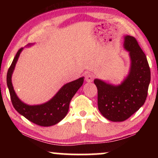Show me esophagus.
I'll return each instance as SVG.
<instances>
[{
    "instance_id": "1",
    "label": "esophagus",
    "mask_w": 158,
    "mask_h": 158,
    "mask_svg": "<svg viewBox=\"0 0 158 158\" xmlns=\"http://www.w3.org/2000/svg\"><path fill=\"white\" fill-rule=\"evenodd\" d=\"M93 79H94V76L91 73H88L85 74V79L87 82H91L93 81Z\"/></svg>"
}]
</instances>
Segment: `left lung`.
Returning <instances> with one entry per match:
<instances>
[{
    "instance_id": "obj_1",
    "label": "left lung",
    "mask_w": 158,
    "mask_h": 158,
    "mask_svg": "<svg viewBox=\"0 0 158 158\" xmlns=\"http://www.w3.org/2000/svg\"><path fill=\"white\" fill-rule=\"evenodd\" d=\"M124 48L131 60L127 77L118 85L95 79L98 109L106 119L114 122L127 120L143 105L151 81V70L145 53L135 37L125 36Z\"/></svg>"
}]
</instances>
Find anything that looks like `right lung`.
<instances>
[{"label": "right lung", "instance_id": "right-lung-1", "mask_svg": "<svg viewBox=\"0 0 158 158\" xmlns=\"http://www.w3.org/2000/svg\"><path fill=\"white\" fill-rule=\"evenodd\" d=\"M22 50L23 48H21L17 52L7 74V84L12 105L17 112L35 124L44 127L56 125L62 121L68 114L69 102L82 85L84 77L64 85L56 94L46 103L32 106L26 105L19 99L12 84L13 71Z\"/></svg>", "mask_w": 158, "mask_h": 158}]
</instances>
